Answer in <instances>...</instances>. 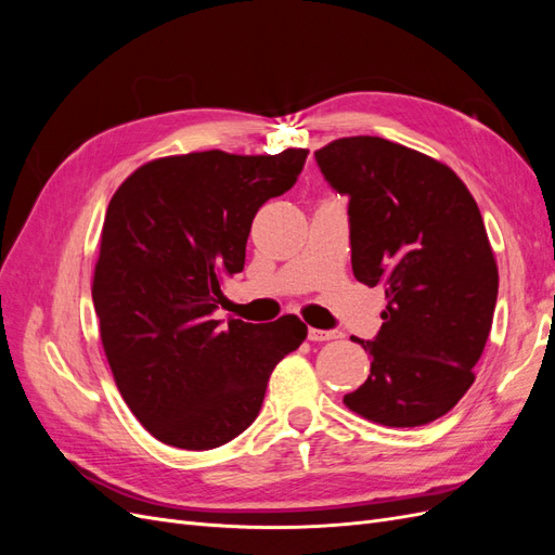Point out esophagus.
Here are the masks:
<instances>
[{"label":"esophagus","instance_id":"esophagus-1","mask_svg":"<svg viewBox=\"0 0 555 555\" xmlns=\"http://www.w3.org/2000/svg\"><path fill=\"white\" fill-rule=\"evenodd\" d=\"M340 331H322V328H308V340L312 343H326V340H335L340 338Z\"/></svg>","mask_w":555,"mask_h":555}]
</instances>
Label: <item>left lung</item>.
<instances>
[{
	"instance_id": "8db88e82",
	"label": "left lung",
	"mask_w": 555,
	"mask_h": 555,
	"mask_svg": "<svg viewBox=\"0 0 555 555\" xmlns=\"http://www.w3.org/2000/svg\"><path fill=\"white\" fill-rule=\"evenodd\" d=\"M317 164L349 196L351 271L384 284L371 375L345 405L391 428L447 414L475 382L498 298V263L477 201L447 164L379 137L319 147Z\"/></svg>"
}]
</instances>
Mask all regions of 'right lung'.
I'll use <instances>...</instances> for the list:
<instances>
[{
    "label": "right lung",
    "instance_id": "1",
    "mask_svg": "<svg viewBox=\"0 0 555 555\" xmlns=\"http://www.w3.org/2000/svg\"><path fill=\"white\" fill-rule=\"evenodd\" d=\"M306 147L159 157L115 190L92 300L117 391L143 428L178 449H212L255 422L273 367L306 340L296 314L247 324L210 312L243 271L257 210L296 182Z\"/></svg>",
    "mask_w": 555,
    "mask_h": 555
}]
</instances>
